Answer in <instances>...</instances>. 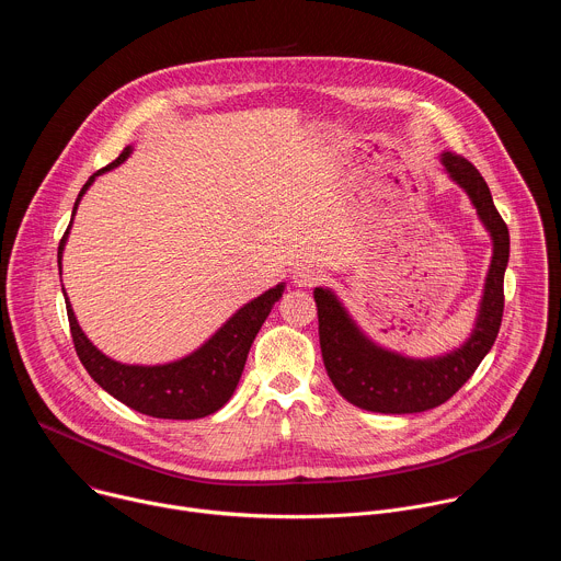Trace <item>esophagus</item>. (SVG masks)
Wrapping results in <instances>:
<instances>
[{
	"label": "esophagus",
	"instance_id": "1",
	"mask_svg": "<svg viewBox=\"0 0 561 561\" xmlns=\"http://www.w3.org/2000/svg\"><path fill=\"white\" fill-rule=\"evenodd\" d=\"M293 279H295L297 286L310 288V286H317L319 282H324V273L319 271L317 266H310V264H308V266H299V268L295 271Z\"/></svg>",
	"mask_w": 561,
	"mask_h": 561
}]
</instances>
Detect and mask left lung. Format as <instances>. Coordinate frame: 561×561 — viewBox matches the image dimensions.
Segmentation results:
<instances>
[{"label":"left lung","mask_w":561,"mask_h":561,"mask_svg":"<svg viewBox=\"0 0 561 561\" xmlns=\"http://www.w3.org/2000/svg\"><path fill=\"white\" fill-rule=\"evenodd\" d=\"M442 164L453 182L468 193L493 237V262L482 306L474 331L461 348L435 359H409L383 351L364 337L331 290L314 288L312 293L327 373L340 394L364 411L404 415L442 407L482 364L502 327L504 273L511 253L508 226L493 204L489 184L466 157L444 152Z\"/></svg>","instance_id":"8db88e82"}]
</instances>
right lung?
<instances>
[{"label": "right lung", "instance_id": "right-lung-1", "mask_svg": "<svg viewBox=\"0 0 561 561\" xmlns=\"http://www.w3.org/2000/svg\"><path fill=\"white\" fill-rule=\"evenodd\" d=\"M130 154V146L111 162L106 169L91 175V180L79 191L72 215L79 199L89 191L93 180L115 167H119ZM72 224V219H70ZM70 224L57 249V264L61 268V251ZM284 284L266 290L244 308H239L228 322L195 353L184 359L164 366H128L119 364L100 353L91 340L79 329L70 301L66 297V312L72 344L79 362L84 364L89 375L115 399L128 409L157 417V420H199L219 411L234 392L239 377H242L249 351L257 337L262 324L275 301H279Z\"/></svg>", "mask_w": 561, "mask_h": 561}]
</instances>
